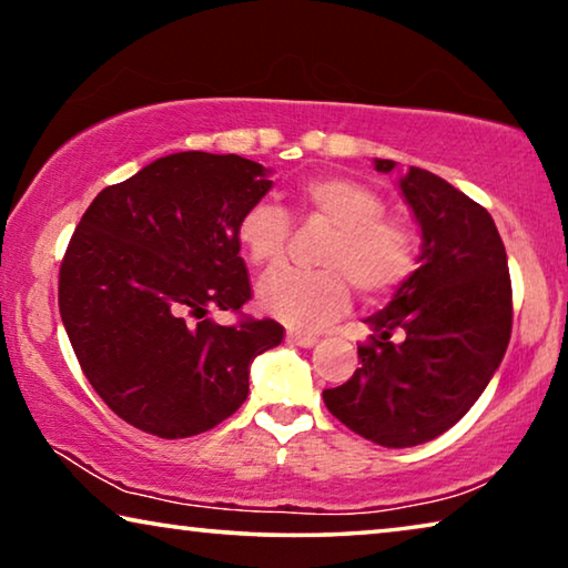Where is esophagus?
I'll list each match as a JSON object with an SVG mask.
<instances>
[{
    "mask_svg": "<svg viewBox=\"0 0 568 568\" xmlns=\"http://www.w3.org/2000/svg\"><path fill=\"white\" fill-rule=\"evenodd\" d=\"M285 341H291V344H295V346H303V348H311V346H316V336H313V333H305V331H295V328H287L285 331Z\"/></svg>",
    "mask_w": 568,
    "mask_h": 568,
    "instance_id": "34e87169",
    "label": "esophagus"
}]
</instances>
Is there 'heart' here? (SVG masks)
Returning a JSON list of instances; mask_svg holds the SVG:
<instances>
[{
  "instance_id": "obj_1",
  "label": "heart",
  "mask_w": 568,
  "mask_h": 568,
  "mask_svg": "<svg viewBox=\"0 0 568 568\" xmlns=\"http://www.w3.org/2000/svg\"><path fill=\"white\" fill-rule=\"evenodd\" d=\"M303 220L323 222L333 235L323 245V270H281L260 285V305L295 328H321L346 311L351 285L364 298H382L402 285L417 260V237L407 222L386 214L372 186L351 176H316L295 192ZM293 224L283 206L257 202L242 214L237 237L250 263L273 270L285 260Z\"/></svg>"
}]
</instances>
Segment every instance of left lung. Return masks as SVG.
Masks as SVG:
<instances>
[{"instance_id": "left-lung-1", "label": "left lung", "mask_w": 568, "mask_h": 568, "mask_svg": "<svg viewBox=\"0 0 568 568\" xmlns=\"http://www.w3.org/2000/svg\"><path fill=\"white\" fill-rule=\"evenodd\" d=\"M374 164L394 169L392 159ZM399 189L422 227L419 267L368 318L362 368L323 392L333 417L382 447L429 443L460 422L500 366L513 328L508 257L488 210L417 166Z\"/></svg>"}]
</instances>
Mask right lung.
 Segmentation results:
<instances>
[{
	"label": "right lung",
	"instance_id": "1",
	"mask_svg": "<svg viewBox=\"0 0 568 568\" xmlns=\"http://www.w3.org/2000/svg\"><path fill=\"white\" fill-rule=\"evenodd\" d=\"M273 186L237 154L182 151L105 186L60 263L62 326L108 409L182 439L217 427L250 392V364L283 341L273 318L220 326L252 298L237 224Z\"/></svg>",
	"mask_w": 568,
	"mask_h": 568
}]
</instances>
